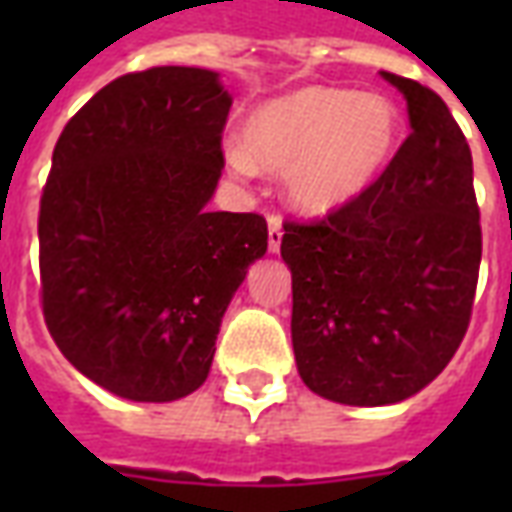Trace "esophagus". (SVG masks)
I'll list each match as a JSON object with an SVG mask.
<instances>
[{
    "label": "esophagus",
    "mask_w": 512,
    "mask_h": 512,
    "mask_svg": "<svg viewBox=\"0 0 512 512\" xmlns=\"http://www.w3.org/2000/svg\"><path fill=\"white\" fill-rule=\"evenodd\" d=\"M282 246V219L279 216H268V252L277 255Z\"/></svg>",
    "instance_id": "obj_1"
}]
</instances>
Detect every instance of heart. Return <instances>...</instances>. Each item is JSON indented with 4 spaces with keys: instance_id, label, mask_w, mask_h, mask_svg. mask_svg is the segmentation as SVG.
Segmentation results:
<instances>
[{
    "instance_id": "obj_1",
    "label": "heart",
    "mask_w": 512,
    "mask_h": 512,
    "mask_svg": "<svg viewBox=\"0 0 512 512\" xmlns=\"http://www.w3.org/2000/svg\"><path fill=\"white\" fill-rule=\"evenodd\" d=\"M403 117L386 95L307 84L266 98L244 117L224 167L241 180L282 172L288 205L307 216L343 211L392 164Z\"/></svg>"
}]
</instances>
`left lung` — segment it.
<instances>
[{
    "label": "left lung",
    "instance_id": "left-lung-1",
    "mask_svg": "<svg viewBox=\"0 0 512 512\" xmlns=\"http://www.w3.org/2000/svg\"><path fill=\"white\" fill-rule=\"evenodd\" d=\"M411 134L373 189L321 222L285 224L290 337L315 395L392 406L439 376L472 315L483 255L472 153L439 95L381 71Z\"/></svg>",
    "mask_w": 512,
    "mask_h": 512
}]
</instances>
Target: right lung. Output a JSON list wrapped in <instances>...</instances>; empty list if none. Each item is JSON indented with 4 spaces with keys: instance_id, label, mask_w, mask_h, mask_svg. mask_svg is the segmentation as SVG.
<instances>
[{
    "instance_id": "obj_1",
    "label": "right lung",
    "mask_w": 512,
    "mask_h": 512,
    "mask_svg": "<svg viewBox=\"0 0 512 512\" xmlns=\"http://www.w3.org/2000/svg\"><path fill=\"white\" fill-rule=\"evenodd\" d=\"M230 106L216 71L150 68L106 84L57 139L38 219L43 315L62 356L117 397L200 389L266 255L263 216L208 208Z\"/></svg>"
}]
</instances>
